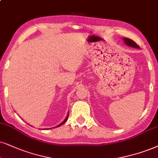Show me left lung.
I'll use <instances>...</instances> for the list:
<instances>
[{"mask_svg":"<svg viewBox=\"0 0 158 158\" xmlns=\"http://www.w3.org/2000/svg\"><path fill=\"white\" fill-rule=\"evenodd\" d=\"M123 40H124V41H125V43L127 45L130 46V47H133L135 48H139V45H138L135 42V41H133L132 39H127V38H124Z\"/></svg>","mask_w":158,"mask_h":158,"instance_id":"obj_1","label":"left lung"}]
</instances>
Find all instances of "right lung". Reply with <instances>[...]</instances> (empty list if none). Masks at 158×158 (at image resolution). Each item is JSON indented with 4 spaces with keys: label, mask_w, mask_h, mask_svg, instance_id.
<instances>
[{
    "label": "right lung",
    "mask_w": 158,
    "mask_h": 158,
    "mask_svg": "<svg viewBox=\"0 0 158 158\" xmlns=\"http://www.w3.org/2000/svg\"><path fill=\"white\" fill-rule=\"evenodd\" d=\"M68 117H69V114H68V116H67V117H66V118H65V120H64V121H63V123H60V125H57V127H60V125H63V124H64V123H65V122H66V120H67V119H68Z\"/></svg>",
    "instance_id": "right-lung-1"
}]
</instances>
